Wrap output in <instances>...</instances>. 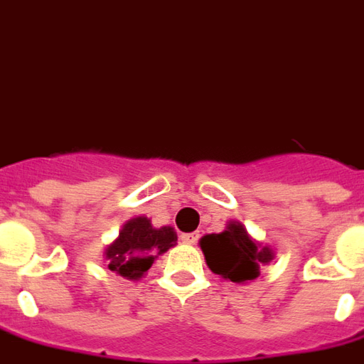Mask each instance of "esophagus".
I'll use <instances>...</instances> for the list:
<instances>
[{
	"label": "esophagus",
	"mask_w": 364,
	"mask_h": 364,
	"mask_svg": "<svg viewBox=\"0 0 364 364\" xmlns=\"http://www.w3.org/2000/svg\"><path fill=\"white\" fill-rule=\"evenodd\" d=\"M181 241L185 245H195L198 241V233H183Z\"/></svg>",
	"instance_id": "esophagus-1"
}]
</instances>
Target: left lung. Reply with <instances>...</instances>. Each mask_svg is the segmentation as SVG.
Segmentation results:
<instances>
[{
  "label": "left lung",
  "mask_w": 364,
  "mask_h": 364,
  "mask_svg": "<svg viewBox=\"0 0 364 364\" xmlns=\"http://www.w3.org/2000/svg\"><path fill=\"white\" fill-rule=\"evenodd\" d=\"M204 260L210 270L233 284H247L260 276V266L270 264L276 252L250 237L243 223L230 220L222 233H210L200 241Z\"/></svg>",
  "instance_id": "1"
}]
</instances>
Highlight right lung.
Listing matches in <instances>:
<instances>
[{
  "mask_svg": "<svg viewBox=\"0 0 364 364\" xmlns=\"http://www.w3.org/2000/svg\"><path fill=\"white\" fill-rule=\"evenodd\" d=\"M177 233L171 225L154 228L150 218L136 216L123 223L119 235L104 250L107 268L125 279H141L154 260L175 247Z\"/></svg>",
  "mask_w": 364,
  "mask_h": 364,
  "instance_id": "right-lung-1",
  "label": "right lung"
}]
</instances>
